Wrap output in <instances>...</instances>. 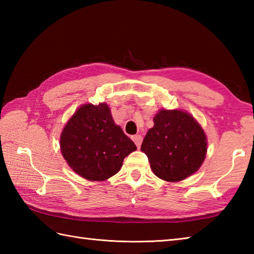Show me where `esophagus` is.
<instances>
[{
  "instance_id": "obj_1",
  "label": "esophagus",
  "mask_w": 254,
  "mask_h": 254,
  "mask_svg": "<svg viewBox=\"0 0 254 254\" xmlns=\"http://www.w3.org/2000/svg\"><path fill=\"white\" fill-rule=\"evenodd\" d=\"M132 139L134 141V143L136 144L137 148L141 147L142 142H143V136H142V135H133V136H132Z\"/></svg>"
}]
</instances>
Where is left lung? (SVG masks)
I'll use <instances>...</instances> for the list:
<instances>
[{"instance_id":"obj_1","label":"left lung","mask_w":254,"mask_h":254,"mask_svg":"<svg viewBox=\"0 0 254 254\" xmlns=\"http://www.w3.org/2000/svg\"><path fill=\"white\" fill-rule=\"evenodd\" d=\"M141 150L156 176L178 182L202 166L207 150L206 135L190 113L163 109L154 117V127L145 135Z\"/></svg>"}]
</instances>
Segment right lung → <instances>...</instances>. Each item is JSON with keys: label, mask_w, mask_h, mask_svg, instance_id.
I'll return each mask as SVG.
<instances>
[{"label": "right lung", "mask_w": 254, "mask_h": 254, "mask_svg": "<svg viewBox=\"0 0 254 254\" xmlns=\"http://www.w3.org/2000/svg\"><path fill=\"white\" fill-rule=\"evenodd\" d=\"M60 146L68 166L90 181H104L115 176L123 159L136 149L113 121L105 102L79 107L63 128Z\"/></svg>", "instance_id": "1"}]
</instances>
